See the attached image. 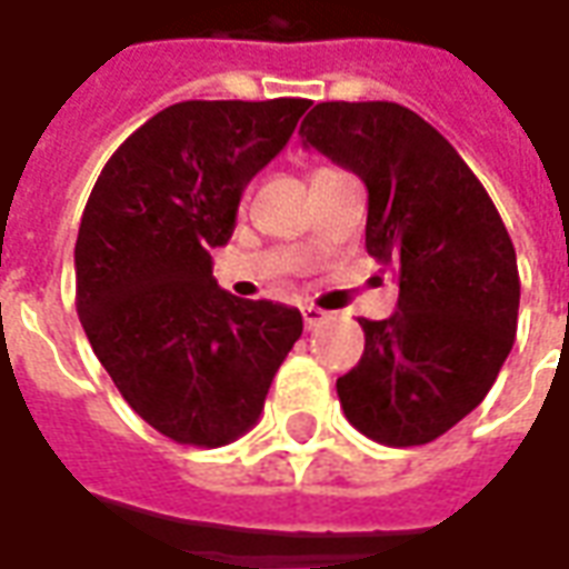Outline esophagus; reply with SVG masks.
Masks as SVG:
<instances>
[{
  "label": "esophagus",
  "mask_w": 569,
  "mask_h": 569,
  "mask_svg": "<svg viewBox=\"0 0 569 569\" xmlns=\"http://www.w3.org/2000/svg\"><path fill=\"white\" fill-rule=\"evenodd\" d=\"M301 317H305V330H317V327L327 320V315H323L320 308H311V305H308V308H301Z\"/></svg>",
  "instance_id": "34e87169"
}]
</instances>
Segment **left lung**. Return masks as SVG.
<instances>
[{
    "mask_svg": "<svg viewBox=\"0 0 569 569\" xmlns=\"http://www.w3.org/2000/svg\"><path fill=\"white\" fill-rule=\"evenodd\" d=\"M305 146L367 187V254L398 270V311L367 320L365 355L336 380L355 430L427 446L492 389L517 336L520 273L489 192L432 123L396 102H320Z\"/></svg>",
    "mask_w": 569,
    "mask_h": 569,
    "instance_id": "left-lung-1",
    "label": "left lung"
}]
</instances>
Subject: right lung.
I'll list each match as a JSON object with an SVG mask.
<instances>
[{
    "label": "right lung",
    "mask_w": 569,
    "mask_h": 569,
    "mask_svg": "<svg viewBox=\"0 0 569 569\" xmlns=\"http://www.w3.org/2000/svg\"><path fill=\"white\" fill-rule=\"evenodd\" d=\"M308 99L177 102L123 139L83 208L73 246L77 315L123 401L177 446L252 430L301 315L236 299L211 249L242 189L283 149Z\"/></svg>",
    "instance_id": "add662e5"
}]
</instances>
